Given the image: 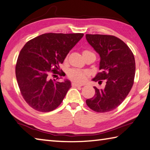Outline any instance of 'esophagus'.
Wrapping results in <instances>:
<instances>
[{"label":"esophagus","mask_w":150,"mask_h":150,"mask_svg":"<svg viewBox=\"0 0 150 150\" xmlns=\"http://www.w3.org/2000/svg\"><path fill=\"white\" fill-rule=\"evenodd\" d=\"M83 84H80V83H76V82H72V87H81V86H83Z\"/></svg>","instance_id":"34e87169"}]
</instances>
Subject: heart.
<instances>
[{
  "instance_id": "b5f03b06",
  "label": "heart",
  "mask_w": 150,
  "mask_h": 150,
  "mask_svg": "<svg viewBox=\"0 0 150 150\" xmlns=\"http://www.w3.org/2000/svg\"><path fill=\"white\" fill-rule=\"evenodd\" d=\"M82 54L84 59L88 57L92 56L96 57V54L92 51L90 50H83L82 51ZM67 58H66L65 60H67ZM88 76V73L84 70H80L78 69H71L68 71V77L71 80L77 83H83L85 82Z\"/></svg>"
}]
</instances>
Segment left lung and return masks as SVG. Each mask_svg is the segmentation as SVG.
Returning <instances> with one entry per match:
<instances>
[{"instance_id":"left-lung-1","label":"left lung","mask_w":150,"mask_h":150,"mask_svg":"<svg viewBox=\"0 0 150 150\" xmlns=\"http://www.w3.org/2000/svg\"><path fill=\"white\" fill-rule=\"evenodd\" d=\"M86 39L100 55L99 70L93 78L99 84L105 82L103 90L96 87L92 98L86 104L93 111L106 112L119 107L132 88L135 76V59L132 51L124 41L110 35L86 34Z\"/></svg>"}]
</instances>
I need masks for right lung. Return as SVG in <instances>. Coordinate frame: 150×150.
<instances>
[{
    "instance_id": "obj_1",
    "label": "right lung",
    "mask_w": 150,
    "mask_h": 150,
    "mask_svg": "<svg viewBox=\"0 0 150 150\" xmlns=\"http://www.w3.org/2000/svg\"><path fill=\"white\" fill-rule=\"evenodd\" d=\"M83 36L79 33H44L23 47L16 64V76L20 93L31 108L49 112L62 103L70 82H60L51 77L64 76L59 65Z\"/></svg>"
}]
</instances>
